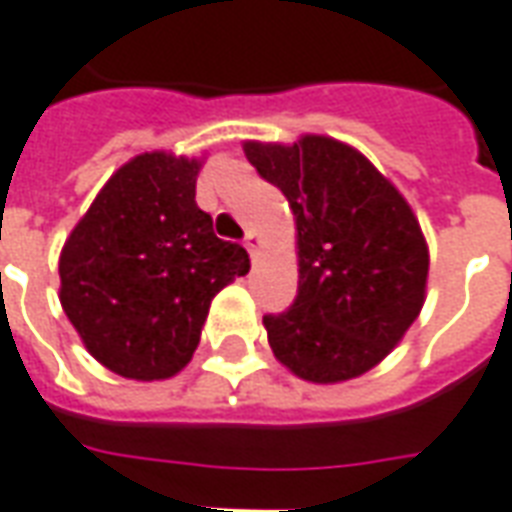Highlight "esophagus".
<instances>
[{"label":"esophagus","mask_w":512,"mask_h":512,"mask_svg":"<svg viewBox=\"0 0 512 512\" xmlns=\"http://www.w3.org/2000/svg\"><path fill=\"white\" fill-rule=\"evenodd\" d=\"M245 248H248V253L253 259H256V253L262 248V239H259V234H256L253 228H248V234H245Z\"/></svg>","instance_id":"34e87169"}]
</instances>
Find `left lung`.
I'll return each instance as SVG.
<instances>
[{"mask_svg": "<svg viewBox=\"0 0 512 512\" xmlns=\"http://www.w3.org/2000/svg\"><path fill=\"white\" fill-rule=\"evenodd\" d=\"M297 228V297L267 314V342L308 383H344L402 342L427 297L430 250L402 192L358 148L325 134L245 140Z\"/></svg>", "mask_w": 512, "mask_h": 512, "instance_id": "left-lung-1", "label": "left lung"}]
</instances>
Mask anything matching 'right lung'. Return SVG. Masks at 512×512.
<instances>
[{
  "label": "right lung",
  "mask_w": 512,
  "mask_h": 512,
  "mask_svg": "<svg viewBox=\"0 0 512 512\" xmlns=\"http://www.w3.org/2000/svg\"><path fill=\"white\" fill-rule=\"evenodd\" d=\"M204 159L146 151L112 173L60 250V303L88 353L132 380L173 378L212 297L250 270L195 204Z\"/></svg>",
  "instance_id": "1"
}]
</instances>
